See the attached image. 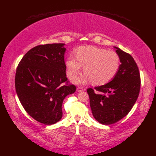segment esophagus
I'll return each mask as SVG.
<instances>
[{"label":"esophagus","instance_id":"1","mask_svg":"<svg viewBox=\"0 0 156 156\" xmlns=\"http://www.w3.org/2000/svg\"><path fill=\"white\" fill-rule=\"evenodd\" d=\"M76 90H77L78 92H80L82 91H83L84 89H83V88H82V87H78L77 89H76Z\"/></svg>","mask_w":156,"mask_h":156}]
</instances>
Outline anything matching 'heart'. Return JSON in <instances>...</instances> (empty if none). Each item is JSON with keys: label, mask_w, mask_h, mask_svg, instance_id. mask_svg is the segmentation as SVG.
<instances>
[{"label": "heart", "mask_w": 156, "mask_h": 156, "mask_svg": "<svg viewBox=\"0 0 156 156\" xmlns=\"http://www.w3.org/2000/svg\"><path fill=\"white\" fill-rule=\"evenodd\" d=\"M120 64V58L115 51L94 46L78 48L76 56H69L66 60L70 79L74 78L84 66L85 74L74 80L77 84H84L90 80L97 85L107 83L117 74Z\"/></svg>", "instance_id": "obj_1"}]
</instances>
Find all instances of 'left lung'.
Segmentation results:
<instances>
[{
  "label": "left lung",
  "instance_id": "obj_1",
  "mask_svg": "<svg viewBox=\"0 0 156 156\" xmlns=\"http://www.w3.org/2000/svg\"><path fill=\"white\" fill-rule=\"evenodd\" d=\"M114 48L121 62L117 74L107 84L94 90L87 89L93 117L107 125L117 122L129 113L138 98L141 86L140 71L133 57Z\"/></svg>",
  "mask_w": 156,
  "mask_h": 156
}]
</instances>
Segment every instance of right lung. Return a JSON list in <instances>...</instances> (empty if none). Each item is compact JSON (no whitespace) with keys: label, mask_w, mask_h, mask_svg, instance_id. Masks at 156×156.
<instances>
[{"label":"right lung","mask_w":156,"mask_h":156,"mask_svg":"<svg viewBox=\"0 0 156 156\" xmlns=\"http://www.w3.org/2000/svg\"><path fill=\"white\" fill-rule=\"evenodd\" d=\"M64 45L36 46L23 56L16 68L15 84L20 102L32 118L46 125L60 120L63 101L76 89L66 77Z\"/></svg>","instance_id":"obj_1"}]
</instances>
